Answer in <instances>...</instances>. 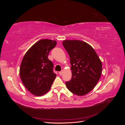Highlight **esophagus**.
<instances>
[{"mask_svg": "<svg viewBox=\"0 0 125 125\" xmlns=\"http://www.w3.org/2000/svg\"><path fill=\"white\" fill-rule=\"evenodd\" d=\"M63 73V70H62V71H59V74L61 75H62V74Z\"/></svg>", "mask_w": 125, "mask_h": 125, "instance_id": "34e87169", "label": "esophagus"}]
</instances>
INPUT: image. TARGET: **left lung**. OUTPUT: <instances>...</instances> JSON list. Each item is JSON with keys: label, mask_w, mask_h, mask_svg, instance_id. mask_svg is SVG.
<instances>
[{"label": "left lung", "mask_w": 125, "mask_h": 125, "mask_svg": "<svg viewBox=\"0 0 125 125\" xmlns=\"http://www.w3.org/2000/svg\"><path fill=\"white\" fill-rule=\"evenodd\" d=\"M62 45L69 54L72 70L71 79L66 85L75 95H85L93 90L101 77V60L92 47L84 42L65 40Z\"/></svg>", "instance_id": "8db88e82"}]
</instances>
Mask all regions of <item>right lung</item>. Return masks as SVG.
<instances>
[{"mask_svg":"<svg viewBox=\"0 0 125 125\" xmlns=\"http://www.w3.org/2000/svg\"><path fill=\"white\" fill-rule=\"evenodd\" d=\"M56 43L51 40H41L29 49L22 59L20 68L21 79L25 88L36 96L46 93L56 76L53 63L48 58L49 52Z\"/></svg>","mask_w":125,"mask_h":125,"instance_id":"right-lung-1","label":"right lung"}]
</instances>
